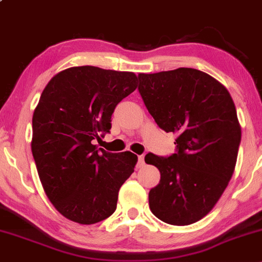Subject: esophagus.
Here are the masks:
<instances>
[{
  "mask_svg": "<svg viewBox=\"0 0 262 262\" xmlns=\"http://www.w3.org/2000/svg\"><path fill=\"white\" fill-rule=\"evenodd\" d=\"M144 165H145V160H144V155H140L139 158H138V169H140V167H143Z\"/></svg>",
  "mask_w": 262,
  "mask_h": 262,
  "instance_id": "1",
  "label": "esophagus"
}]
</instances>
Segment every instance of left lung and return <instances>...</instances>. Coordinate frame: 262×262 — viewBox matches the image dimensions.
<instances>
[{
  "label": "left lung",
  "mask_w": 262,
  "mask_h": 262,
  "mask_svg": "<svg viewBox=\"0 0 262 262\" xmlns=\"http://www.w3.org/2000/svg\"><path fill=\"white\" fill-rule=\"evenodd\" d=\"M139 92L156 124L176 134V154H146L160 171L149 192L152 214L171 225L202 219L227 188L242 139L235 104L228 90L191 68L139 74Z\"/></svg>",
  "instance_id": "obj_1"
}]
</instances>
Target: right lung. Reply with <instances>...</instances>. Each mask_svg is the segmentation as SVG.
Instances as JSON below:
<instances>
[{
  "label": "right lung",
  "instance_id": "1",
  "mask_svg": "<svg viewBox=\"0 0 262 262\" xmlns=\"http://www.w3.org/2000/svg\"><path fill=\"white\" fill-rule=\"evenodd\" d=\"M129 71L74 66L48 82L33 113L32 152L48 198L60 214L95 224L113 214L121 186L134 172L130 151L97 149L111 117L138 87Z\"/></svg>",
  "mask_w": 262,
  "mask_h": 262
}]
</instances>
